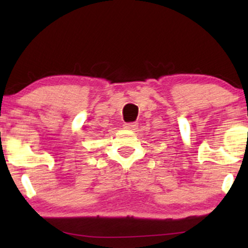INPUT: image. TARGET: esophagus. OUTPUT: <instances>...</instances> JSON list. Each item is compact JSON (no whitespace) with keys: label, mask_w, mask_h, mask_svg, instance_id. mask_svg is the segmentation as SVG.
Listing matches in <instances>:
<instances>
[{"label":"esophagus","mask_w":248,"mask_h":248,"mask_svg":"<svg viewBox=\"0 0 248 248\" xmlns=\"http://www.w3.org/2000/svg\"><path fill=\"white\" fill-rule=\"evenodd\" d=\"M124 127L126 128V129L134 130L136 129V127H138V124H136V122H126V124H124Z\"/></svg>","instance_id":"34e87169"}]
</instances>
